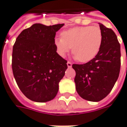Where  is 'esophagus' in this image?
Returning <instances> with one entry per match:
<instances>
[{"label":"esophagus","mask_w":127,"mask_h":127,"mask_svg":"<svg viewBox=\"0 0 127 127\" xmlns=\"http://www.w3.org/2000/svg\"><path fill=\"white\" fill-rule=\"evenodd\" d=\"M66 64H67V66H68L69 68H71V67L72 66V64H71V63H70V62H67Z\"/></svg>","instance_id":"1"}]
</instances>
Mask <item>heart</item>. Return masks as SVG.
Wrapping results in <instances>:
<instances>
[{
  "label": "heart",
  "mask_w": 127,
  "mask_h": 127,
  "mask_svg": "<svg viewBox=\"0 0 127 127\" xmlns=\"http://www.w3.org/2000/svg\"><path fill=\"white\" fill-rule=\"evenodd\" d=\"M61 36L54 40L58 54L64 57L72 47L74 57L81 63H88L97 56L103 40L98 27H76L63 32Z\"/></svg>",
  "instance_id": "1"
}]
</instances>
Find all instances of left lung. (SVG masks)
<instances>
[{"mask_svg": "<svg viewBox=\"0 0 127 127\" xmlns=\"http://www.w3.org/2000/svg\"><path fill=\"white\" fill-rule=\"evenodd\" d=\"M103 40L97 56L83 64H73L74 82L80 97L86 100L98 102L112 90L120 69V45L113 30L99 23Z\"/></svg>", "mask_w": 127, "mask_h": 127, "instance_id": "obj_1", "label": "left lung"}]
</instances>
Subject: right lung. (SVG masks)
Wrapping results in <instances>:
<instances>
[{
    "label": "right lung",
    "instance_id": "1",
    "mask_svg": "<svg viewBox=\"0 0 127 127\" xmlns=\"http://www.w3.org/2000/svg\"><path fill=\"white\" fill-rule=\"evenodd\" d=\"M64 24L36 23L19 34L13 47L12 71L18 87L30 100L45 102L57 95L67 69L56 52V33Z\"/></svg>",
    "mask_w": 127,
    "mask_h": 127
}]
</instances>
